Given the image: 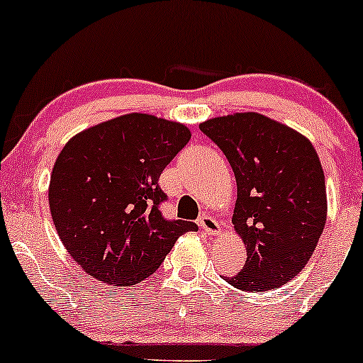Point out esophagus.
<instances>
[{
  "label": "esophagus",
  "instance_id": "obj_1",
  "mask_svg": "<svg viewBox=\"0 0 363 363\" xmlns=\"http://www.w3.org/2000/svg\"><path fill=\"white\" fill-rule=\"evenodd\" d=\"M198 223H199V227H201L208 235H215V234H218V232H220V223L216 222V220L211 215H201V216H199Z\"/></svg>",
  "mask_w": 363,
  "mask_h": 363
}]
</instances>
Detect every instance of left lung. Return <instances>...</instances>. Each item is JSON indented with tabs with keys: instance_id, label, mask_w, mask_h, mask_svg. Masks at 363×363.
Returning a JSON list of instances; mask_svg holds the SVG:
<instances>
[{
	"instance_id": "1",
	"label": "left lung",
	"mask_w": 363,
	"mask_h": 363,
	"mask_svg": "<svg viewBox=\"0 0 363 363\" xmlns=\"http://www.w3.org/2000/svg\"><path fill=\"white\" fill-rule=\"evenodd\" d=\"M199 129L222 150L237 181L232 222L247 259L225 281L245 291L285 285L309 262L326 225L318 153L301 133L257 112L213 118Z\"/></svg>"
}]
</instances>
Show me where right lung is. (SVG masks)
Listing matches in <instances>:
<instances>
[{
    "instance_id": "add662e5",
    "label": "right lung",
    "mask_w": 363,
    "mask_h": 363,
    "mask_svg": "<svg viewBox=\"0 0 363 363\" xmlns=\"http://www.w3.org/2000/svg\"><path fill=\"white\" fill-rule=\"evenodd\" d=\"M191 140L184 124L126 114L85 129L61 150L51 174L49 206L66 251L90 277L128 286L153 274L186 232L167 220L158 179Z\"/></svg>"
}]
</instances>
